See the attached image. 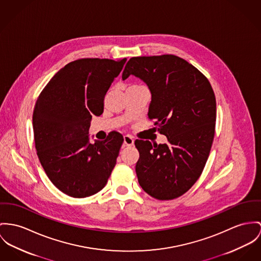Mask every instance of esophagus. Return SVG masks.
Returning <instances> with one entry per match:
<instances>
[{"mask_svg":"<svg viewBox=\"0 0 261 261\" xmlns=\"http://www.w3.org/2000/svg\"><path fill=\"white\" fill-rule=\"evenodd\" d=\"M124 144L125 146H132L134 144V139L130 135L124 136Z\"/></svg>","mask_w":261,"mask_h":261,"instance_id":"1","label":"esophagus"}]
</instances>
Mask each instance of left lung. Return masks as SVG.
Listing matches in <instances>:
<instances>
[{"label": "left lung", "instance_id": "obj_1", "mask_svg": "<svg viewBox=\"0 0 261 261\" xmlns=\"http://www.w3.org/2000/svg\"><path fill=\"white\" fill-rule=\"evenodd\" d=\"M130 75L149 87L148 117L168 140L159 145L135 141L138 181L157 200L176 199L200 178L208 158L217 118L214 90L200 70L173 55L132 58L122 80Z\"/></svg>", "mask_w": 261, "mask_h": 261}]
</instances>
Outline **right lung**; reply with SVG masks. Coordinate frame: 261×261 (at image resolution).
<instances>
[{
  "label": "right lung",
  "instance_id": "add662e5",
  "mask_svg": "<svg viewBox=\"0 0 261 261\" xmlns=\"http://www.w3.org/2000/svg\"><path fill=\"white\" fill-rule=\"evenodd\" d=\"M126 59H81L62 67L46 84L33 113L35 144L51 182L67 196L86 198L101 191L116 164L123 136L89 141L93 115L103 113L104 97Z\"/></svg>",
  "mask_w": 261,
  "mask_h": 261
}]
</instances>
